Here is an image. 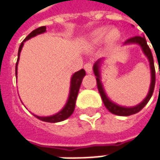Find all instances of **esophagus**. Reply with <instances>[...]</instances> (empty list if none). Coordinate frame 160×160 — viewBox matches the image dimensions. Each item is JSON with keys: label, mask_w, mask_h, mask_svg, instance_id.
<instances>
[{"label": "esophagus", "mask_w": 160, "mask_h": 160, "mask_svg": "<svg viewBox=\"0 0 160 160\" xmlns=\"http://www.w3.org/2000/svg\"><path fill=\"white\" fill-rule=\"evenodd\" d=\"M84 69H85V71L87 72V73H91L92 71H93V63H90V62L85 63Z\"/></svg>", "instance_id": "1"}]
</instances>
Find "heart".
<instances>
[{
    "instance_id": "1",
    "label": "heart",
    "mask_w": 160,
    "mask_h": 160,
    "mask_svg": "<svg viewBox=\"0 0 160 160\" xmlns=\"http://www.w3.org/2000/svg\"><path fill=\"white\" fill-rule=\"evenodd\" d=\"M109 36V40L111 42H114L117 40L118 37V32L116 30H110V28L107 27H102L96 30L92 34H91V39L93 42L95 43H99L102 42L106 37Z\"/></svg>"
}]
</instances>
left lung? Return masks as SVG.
<instances>
[{"label":"left lung","instance_id":"1","mask_svg":"<svg viewBox=\"0 0 160 160\" xmlns=\"http://www.w3.org/2000/svg\"><path fill=\"white\" fill-rule=\"evenodd\" d=\"M127 43H137L139 44L143 52L147 56V58L150 61V64H151V70H152V83H151V88H150V91H149V94L146 97L145 99L143 100V102H142L137 106L132 108H126V107H121V106H118L117 104L112 102L106 97L104 91H103V88H102V83L100 81V75H99V69H98V63H95L94 65V72H95V75L97 76V88H98V91L101 95V97H102V100L105 107L107 108V110L110 112L113 113L115 115H119V116H129V115H132V114H135V113L139 112L141 110L142 108L145 106L147 104V102H149V100L151 99L152 94H153V91H154V88H155V81H156V75H155V66H154V60H153V57H152V53L151 51V48H149L148 44H147V42H146L145 37H142V36H134V37H131L128 40H127L126 42ZM160 71V70H159ZM160 74V72H159Z\"/></svg>","mask_w":160,"mask_h":160}]
</instances>
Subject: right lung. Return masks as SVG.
<instances>
[{
    "instance_id": "1",
    "label": "right lung",
    "mask_w": 160,
    "mask_h": 160,
    "mask_svg": "<svg viewBox=\"0 0 160 160\" xmlns=\"http://www.w3.org/2000/svg\"><path fill=\"white\" fill-rule=\"evenodd\" d=\"M46 32V26H41L39 28H37L35 30H33L31 32L29 35L25 38V40L23 41V42L20 44L19 49H18V61L16 63V76H17V66H18V59H19V55L21 52V49L22 47L24 45V42L27 40L31 39L32 37H34V36L38 35L40 33H42ZM86 75L85 71L83 69L78 71L77 72H75L74 74L72 75V81H71V91H70V96L69 99H68V102L65 104V106L63 108L61 112H59L58 114L56 115H53L50 117H39V116H35L36 118L41 119L42 121H45V122H51V123H56V122H60V121H63L64 119L68 118L72 114L73 111H74L75 108V102H76V99H77V96H78V93L80 90V84H81V81L83 77Z\"/></svg>"
}]
</instances>
